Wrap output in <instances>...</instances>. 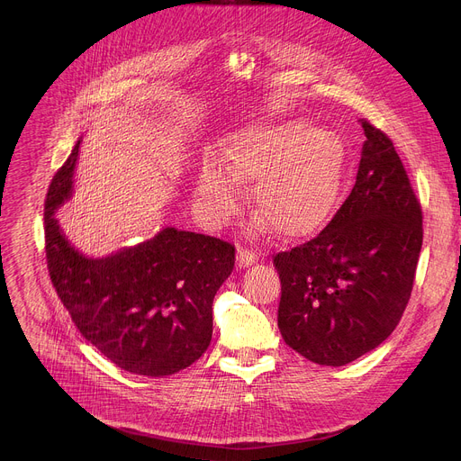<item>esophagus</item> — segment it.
Masks as SVG:
<instances>
[{
  "instance_id": "esophagus-1",
  "label": "esophagus",
  "mask_w": 461,
  "mask_h": 461,
  "mask_svg": "<svg viewBox=\"0 0 461 461\" xmlns=\"http://www.w3.org/2000/svg\"><path fill=\"white\" fill-rule=\"evenodd\" d=\"M255 260H257V253L253 249L239 246V249H237V267L239 268H246V267L253 265Z\"/></svg>"
}]
</instances>
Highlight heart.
<instances>
[{
  "instance_id": "b5f03b06",
  "label": "heart",
  "mask_w": 461,
  "mask_h": 461,
  "mask_svg": "<svg viewBox=\"0 0 461 461\" xmlns=\"http://www.w3.org/2000/svg\"><path fill=\"white\" fill-rule=\"evenodd\" d=\"M224 158L204 164L199 182L206 219L224 224L237 210L241 180H253L251 199L281 235L301 237L322 224L339 189L343 151L334 135L286 123L230 142Z\"/></svg>"
}]
</instances>
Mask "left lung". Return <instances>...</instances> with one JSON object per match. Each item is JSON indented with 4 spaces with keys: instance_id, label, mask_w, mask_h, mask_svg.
Wrapping results in <instances>:
<instances>
[{
    "instance_id": "8db88e82",
    "label": "left lung",
    "mask_w": 461,
    "mask_h": 461,
    "mask_svg": "<svg viewBox=\"0 0 461 461\" xmlns=\"http://www.w3.org/2000/svg\"><path fill=\"white\" fill-rule=\"evenodd\" d=\"M359 123L366 140L347 201L317 237L274 257L281 336L328 366L361 357L393 332L423 244L421 204L396 148L368 120Z\"/></svg>"
}]
</instances>
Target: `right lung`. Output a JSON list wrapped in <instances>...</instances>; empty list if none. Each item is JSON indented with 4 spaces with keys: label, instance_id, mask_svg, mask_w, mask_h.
<instances>
[{
    "label": "right lung",
    "instance_id": "right-lung-1",
    "mask_svg": "<svg viewBox=\"0 0 461 461\" xmlns=\"http://www.w3.org/2000/svg\"><path fill=\"white\" fill-rule=\"evenodd\" d=\"M80 140L45 196V258L52 286L80 334L111 363L149 377L199 359L213 334V297L235 267V246L166 228L151 240L89 258L54 219L71 196Z\"/></svg>",
    "mask_w": 461,
    "mask_h": 461
}]
</instances>
